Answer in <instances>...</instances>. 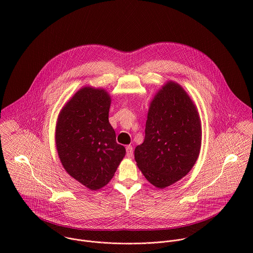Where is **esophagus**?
I'll list each match as a JSON object with an SVG mask.
<instances>
[{"mask_svg":"<svg viewBox=\"0 0 253 253\" xmlns=\"http://www.w3.org/2000/svg\"><path fill=\"white\" fill-rule=\"evenodd\" d=\"M126 155H127V157H129V158H131V157L133 156V147H132L131 145H128V146L126 147Z\"/></svg>","mask_w":253,"mask_h":253,"instance_id":"1","label":"esophagus"}]
</instances>
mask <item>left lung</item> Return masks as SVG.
I'll use <instances>...</instances> for the list:
<instances>
[{
    "instance_id": "left-lung-1",
    "label": "left lung",
    "mask_w": 253,
    "mask_h": 253,
    "mask_svg": "<svg viewBox=\"0 0 253 253\" xmlns=\"http://www.w3.org/2000/svg\"><path fill=\"white\" fill-rule=\"evenodd\" d=\"M201 136L196 106L181 86L169 81L150 103L145 138L134 151L137 166L152 185L165 188L191 170Z\"/></svg>"
}]
</instances>
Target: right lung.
<instances>
[{
	"label": "right lung",
	"instance_id": "1",
	"mask_svg": "<svg viewBox=\"0 0 253 253\" xmlns=\"http://www.w3.org/2000/svg\"><path fill=\"white\" fill-rule=\"evenodd\" d=\"M110 95L104 89L84 87L61 110L56 126V147L67 173L97 190L113 178L125 156L109 123Z\"/></svg>",
	"mask_w": 253,
	"mask_h": 253
}]
</instances>
